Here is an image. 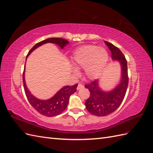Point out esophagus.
Segmentation results:
<instances>
[{
  "label": "esophagus",
  "instance_id": "1",
  "mask_svg": "<svg viewBox=\"0 0 153 153\" xmlns=\"http://www.w3.org/2000/svg\"><path fill=\"white\" fill-rule=\"evenodd\" d=\"M83 88H84V85L82 83H79L77 86V89H80Z\"/></svg>",
  "mask_w": 153,
  "mask_h": 153
}]
</instances>
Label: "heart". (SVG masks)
<instances>
[{
  "instance_id": "heart-1",
  "label": "heart",
  "mask_w": 153,
  "mask_h": 153,
  "mask_svg": "<svg viewBox=\"0 0 153 153\" xmlns=\"http://www.w3.org/2000/svg\"><path fill=\"white\" fill-rule=\"evenodd\" d=\"M108 54L105 48H99L95 45H86L74 52L72 62L77 69H84L85 75L94 79L99 74L106 63Z\"/></svg>"
}]
</instances>
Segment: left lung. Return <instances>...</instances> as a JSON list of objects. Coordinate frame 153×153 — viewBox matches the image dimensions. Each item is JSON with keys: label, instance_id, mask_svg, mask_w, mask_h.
I'll list each match as a JSON object with an SVG mask.
<instances>
[{"label": "left lung", "instance_id": "left-lung-1", "mask_svg": "<svg viewBox=\"0 0 153 153\" xmlns=\"http://www.w3.org/2000/svg\"><path fill=\"white\" fill-rule=\"evenodd\" d=\"M111 53V58L117 59L121 64L122 76L121 82L114 90L103 92L98 86V80H93L85 84L90 93L89 98L85 100V108L89 113L96 116L102 117L113 113L123 100L128 85L127 61L124 54L119 48L108 42H105Z\"/></svg>", "mask_w": 153, "mask_h": 153}]
</instances>
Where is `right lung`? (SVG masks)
Masks as SVG:
<instances>
[{
    "label": "right lung",
    "mask_w": 153,
    "mask_h": 153,
    "mask_svg": "<svg viewBox=\"0 0 153 153\" xmlns=\"http://www.w3.org/2000/svg\"><path fill=\"white\" fill-rule=\"evenodd\" d=\"M47 43H56L58 45L62 48H63L67 44H68V41H67L65 39L59 38H51L46 39L38 43H36L35 45L30 50L27 57H28V55L30 54L33 50H35L36 48H38L39 46ZM24 74L25 72H23V82L24 85L25 92L28 102L33 108L36 111H38L39 114L45 115V116L54 117L56 116V115H58L62 114L63 111L66 109L67 106L68 105L70 95L74 94V93L76 91V88L78 86L77 84L73 85H71V86L70 85H67V86L62 88L60 90H59V91L57 92V94L49 100H39L36 98L35 97H33L30 94V92L29 91L25 84Z\"/></svg>",
    "instance_id": "1"
}]
</instances>
